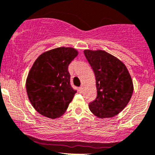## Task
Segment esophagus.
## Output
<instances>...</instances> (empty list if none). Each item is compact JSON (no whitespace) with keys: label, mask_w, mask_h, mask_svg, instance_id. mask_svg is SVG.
I'll return each mask as SVG.
<instances>
[{"label":"esophagus","mask_w":155,"mask_h":155,"mask_svg":"<svg viewBox=\"0 0 155 155\" xmlns=\"http://www.w3.org/2000/svg\"><path fill=\"white\" fill-rule=\"evenodd\" d=\"M79 93H82V91H83V87H82V86H81V87H79Z\"/></svg>","instance_id":"34e87169"}]
</instances>
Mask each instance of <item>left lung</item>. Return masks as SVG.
<instances>
[{"instance_id": "obj_1", "label": "left lung", "mask_w": 155, "mask_h": 155, "mask_svg": "<svg viewBox=\"0 0 155 155\" xmlns=\"http://www.w3.org/2000/svg\"><path fill=\"white\" fill-rule=\"evenodd\" d=\"M84 54L96 77L97 97L89 104L99 118H110L121 112L133 94V82L126 66L104 50H84Z\"/></svg>"}]
</instances>
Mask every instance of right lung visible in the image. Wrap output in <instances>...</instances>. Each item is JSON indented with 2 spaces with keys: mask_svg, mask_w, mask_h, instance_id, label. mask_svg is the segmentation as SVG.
<instances>
[{
  "mask_svg": "<svg viewBox=\"0 0 155 155\" xmlns=\"http://www.w3.org/2000/svg\"><path fill=\"white\" fill-rule=\"evenodd\" d=\"M73 48H58L41 54L29 71L27 96L34 108L43 116L60 117L68 109L76 91L71 85L70 63L77 56Z\"/></svg>",
  "mask_w": 155,
  "mask_h": 155,
  "instance_id": "1",
  "label": "right lung"
}]
</instances>
